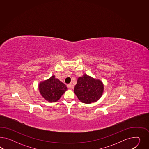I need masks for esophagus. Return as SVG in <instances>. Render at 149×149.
Here are the masks:
<instances>
[{"label": "esophagus", "instance_id": "obj_1", "mask_svg": "<svg viewBox=\"0 0 149 149\" xmlns=\"http://www.w3.org/2000/svg\"><path fill=\"white\" fill-rule=\"evenodd\" d=\"M67 87L69 89H71L72 88V84L70 83V84H68L67 85Z\"/></svg>", "mask_w": 149, "mask_h": 149}]
</instances>
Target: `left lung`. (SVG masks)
<instances>
[{
    "instance_id": "8db88e82",
    "label": "left lung",
    "mask_w": 149,
    "mask_h": 149,
    "mask_svg": "<svg viewBox=\"0 0 149 149\" xmlns=\"http://www.w3.org/2000/svg\"><path fill=\"white\" fill-rule=\"evenodd\" d=\"M104 85L99 80L94 79L86 74L78 78L74 92L80 100L91 104L98 100L102 96Z\"/></svg>"
}]
</instances>
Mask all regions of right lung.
<instances>
[{
    "mask_svg": "<svg viewBox=\"0 0 149 149\" xmlns=\"http://www.w3.org/2000/svg\"><path fill=\"white\" fill-rule=\"evenodd\" d=\"M38 88L40 94L46 100L56 102L67 91V87L53 75L48 80L40 82Z\"/></svg>",
    "mask_w": 149,
    "mask_h": 149,
    "instance_id": "1",
    "label": "right lung"
}]
</instances>
